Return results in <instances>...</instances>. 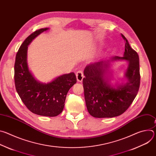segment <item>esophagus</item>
<instances>
[{
  "label": "esophagus",
  "instance_id": "34e87169",
  "mask_svg": "<svg viewBox=\"0 0 156 156\" xmlns=\"http://www.w3.org/2000/svg\"><path fill=\"white\" fill-rule=\"evenodd\" d=\"M76 79L77 81L78 82H81L83 81V79L84 78V75H83V73L81 70H79L76 72Z\"/></svg>",
  "mask_w": 156,
  "mask_h": 156
}]
</instances>
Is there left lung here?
I'll return each mask as SVG.
<instances>
[{"label":"left lung","mask_w":156,"mask_h":156,"mask_svg":"<svg viewBox=\"0 0 156 156\" xmlns=\"http://www.w3.org/2000/svg\"><path fill=\"white\" fill-rule=\"evenodd\" d=\"M123 57L114 56L87 65L83 80L84 99L88 112L96 118H112L120 115L128 109L136 98L140 84V60L126 37ZM119 61L128 62L124 74L127 81L114 85L111 83V63Z\"/></svg>","instance_id":"8db88e82"}]
</instances>
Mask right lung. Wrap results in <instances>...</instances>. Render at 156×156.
Here are the masks:
<instances>
[{
    "label": "right lung",
    "mask_w": 156,
    "mask_h": 156,
    "mask_svg": "<svg viewBox=\"0 0 156 156\" xmlns=\"http://www.w3.org/2000/svg\"><path fill=\"white\" fill-rule=\"evenodd\" d=\"M49 28H42L30 34L22 43L15 58L14 78L16 90L31 112L46 117H55L63 109L66 94L76 83L73 72L60 75L45 83L37 80L28 68V46L38 35Z\"/></svg>",
    "instance_id": "1"
}]
</instances>
